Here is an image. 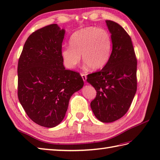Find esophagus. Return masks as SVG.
Returning a JSON list of instances; mask_svg holds the SVG:
<instances>
[{"label":"esophagus","instance_id":"obj_1","mask_svg":"<svg viewBox=\"0 0 160 160\" xmlns=\"http://www.w3.org/2000/svg\"><path fill=\"white\" fill-rule=\"evenodd\" d=\"M81 76H82V78L84 82H85V81L87 80V75L86 74H84V73H81Z\"/></svg>","mask_w":160,"mask_h":160}]
</instances>
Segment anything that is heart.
I'll return each instance as SVG.
<instances>
[{
    "label": "heart",
    "instance_id": "heart-1",
    "mask_svg": "<svg viewBox=\"0 0 160 160\" xmlns=\"http://www.w3.org/2000/svg\"><path fill=\"white\" fill-rule=\"evenodd\" d=\"M69 46L60 52L64 66L75 69L82 55L85 66L96 71L102 69L109 60L113 40L107 30L90 26L75 32L69 38Z\"/></svg>",
    "mask_w": 160,
    "mask_h": 160
}]
</instances>
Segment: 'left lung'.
<instances>
[{
  "mask_svg": "<svg viewBox=\"0 0 160 160\" xmlns=\"http://www.w3.org/2000/svg\"><path fill=\"white\" fill-rule=\"evenodd\" d=\"M113 40L109 60L101 71L87 76L97 91L91 108L102 122L116 121L127 113L137 91V60L131 37L118 23L106 20Z\"/></svg>",
  "mask_w": 160,
  "mask_h": 160,
  "instance_id": "8db88e82",
  "label": "left lung"
}]
</instances>
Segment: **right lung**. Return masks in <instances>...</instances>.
Here are the masks:
<instances>
[{"mask_svg": "<svg viewBox=\"0 0 160 160\" xmlns=\"http://www.w3.org/2000/svg\"><path fill=\"white\" fill-rule=\"evenodd\" d=\"M65 30L52 24L32 33L18 64V97L27 115L44 127L58 125L71 96L83 87L80 75L67 70L62 50Z\"/></svg>", "mask_w": 160, "mask_h": 160, "instance_id": "obj_1", "label": "right lung"}]
</instances>
